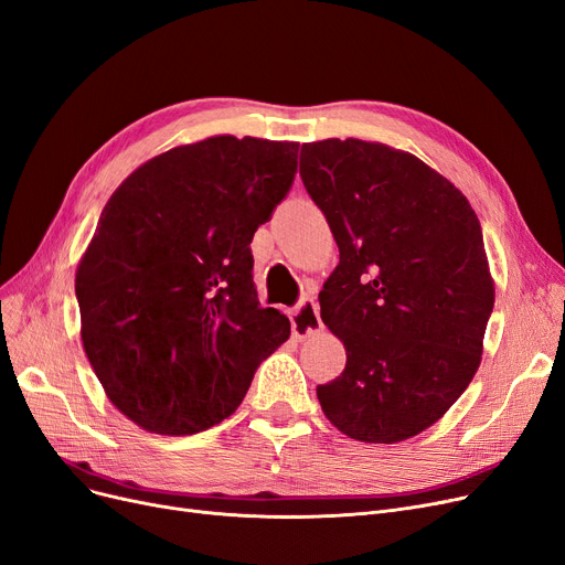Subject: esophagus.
Listing matches in <instances>:
<instances>
[{
	"instance_id": "esophagus-1",
	"label": "esophagus",
	"mask_w": 565,
	"mask_h": 565,
	"mask_svg": "<svg viewBox=\"0 0 565 565\" xmlns=\"http://www.w3.org/2000/svg\"><path fill=\"white\" fill-rule=\"evenodd\" d=\"M321 328H323V321H321V316H318L316 300L313 298L300 300L296 311H292V334H296L298 339H305V337L316 334Z\"/></svg>"
}]
</instances>
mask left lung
I'll return each instance as SVG.
<instances>
[{"label":"left lung","instance_id":"left-lung-1","mask_svg":"<svg viewBox=\"0 0 565 565\" xmlns=\"http://www.w3.org/2000/svg\"><path fill=\"white\" fill-rule=\"evenodd\" d=\"M300 178L339 247L318 300L347 366L318 402L355 440H406L478 372L494 309L478 216L436 170L381 142L302 145Z\"/></svg>","mask_w":565,"mask_h":565}]
</instances>
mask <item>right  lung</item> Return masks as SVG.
Returning a JSON list of instances; mask_svg holds the SVG:
<instances>
[{"mask_svg":"<svg viewBox=\"0 0 565 565\" xmlns=\"http://www.w3.org/2000/svg\"><path fill=\"white\" fill-rule=\"evenodd\" d=\"M298 150L214 136L147 161L110 195L76 298L92 370L138 427L218 425L288 339V318L258 302L249 244L288 195Z\"/></svg>","mask_w":565,"mask_h":565,"instance_id":"obj_1","label":"right lung"}]
</instances>
